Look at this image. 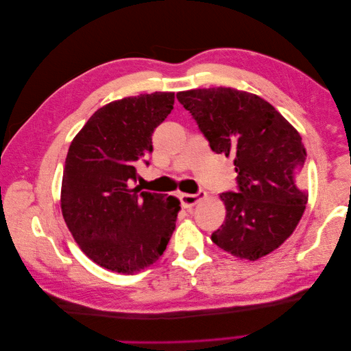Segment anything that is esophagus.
Returning <instances> with one entry per match:
<instances>
[{
	"label": "esophagus",
	"mask_w": 351,
	"mask_h": 351,
	"mask_svg": "<svg viewBox=\"0 0 351 351\" xmlns=\"http://www.w3.org/2000/svg\"><path fill=\"white\" fill-rule=\"evenodd\" d=\"M206 197V192L204 190H199L197 193L195 195H187V193H182L180 195V202H182L183 208H192L193 205H196L200 199Z\"/></svg>",
	"instance_id": "esophagus-1"
}]
</instances>
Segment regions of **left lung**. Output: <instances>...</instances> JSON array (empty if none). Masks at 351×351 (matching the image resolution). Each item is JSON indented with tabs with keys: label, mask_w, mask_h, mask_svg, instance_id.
Returning a JSON list of instances; mask_svg holds the SVG:
<instances>
[{
	"label": "left lung",
	"mask_w": 351,
	"mask_h": 351,
	"mask_svg": "<svg viewBox=\"0 0 351 351\" xmlns=\"http://www.w3.org/2000/svg\"><path fill=\"white\" fill-rule=\"evenodd\" d=\"M210 149L234 159L237 190L221 195L227 215L212 241L256 261L291 236L307 195L300 189L306 151L294 127L269 102L231 88L177 93Z\"/></svg>",
	"instance_id": "8db88e82"
}]
</instances>
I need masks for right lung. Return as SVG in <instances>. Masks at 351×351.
Returning <instances> with one entry per match:
<instances>
[{
  "instance_id": "add662e5",
  "label": "right lung",
  "mask_w": 351,
  "mask_h": 351,
  "mask_svg": "<svg viewBox=\"0 0 351 351\" xmlns=\"http://www.w3.org/2000/svg\"><path fill=\"white\" fill-rule=\"evenodd\" d=\"M173 92L111 102L74 137L66 158L61 210L80 249L95 263L134 274L164 253L176 228L180 202L142 192L137 164L149 165L152 133L171 112Z\"/></svg>"
}]
</instances>
